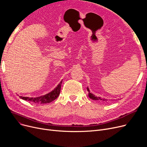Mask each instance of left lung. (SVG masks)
I'll return each instance as SVG.
<instances>
[{"label":"left lung","mask_w":147,"mask_h":147,"mask_svg":"<svg viewBox=\"0 0 147 147\" xmlns=\"http://www.w3.org/2000/svg\"><path fill=\"white\" fill-rule=\"evenodd\" d=\"M87 90H88V92H89V94H88L89 97L90 98L92 99L93 100H96V101H102V102H107V101H108L107 99L102 98H101V97H99V96H98H98H95V95H94L93 94L90 93V90H89L88 87H87Z\"/></svg>","instance_id":"obj_1"}]
</instances>
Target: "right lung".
Listing matches in <instances>:
<instances>
[{"mask_svg": "<svg viewBox=\"0 0 147 147\" xmlns=\"http://www.w3.org/2000/svg\"><path fill=\"white\" fill-rule=\"evenodd\" d=\"M62 82L63 81H61V82L58 84V86L54 89V90L49 92V94H47L45 95L36 98H29L20 96V98L25 100V101H28L30 102L34 103L35 104H44L50 103L52 101H54L55 99H56L59 95Z\"/></svg>", "mask_w": 147, "mask_h": 147, "instance_id": "obj_1", "label": "right lung"}]
</instances>
